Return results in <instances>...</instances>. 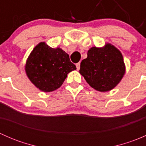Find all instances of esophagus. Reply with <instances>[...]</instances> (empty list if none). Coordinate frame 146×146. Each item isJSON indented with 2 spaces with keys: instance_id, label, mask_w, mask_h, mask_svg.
<instances>
[{
  "instance_id": "34e87169",
  "label": "esophagus",
  "mask_w": 146,
  "mask_h": 146,
  "mask_svg": "<svg viewBox=\"0 0 146 146\" xmlns=\"http://www.w3.org/2000/svg\"><path fill=\"white\" fill-rule=\"evenodd\" d=\"M76 68H77L78 70L80 69V63H78V64H76Z\"/></svg>"
}]
</instances>
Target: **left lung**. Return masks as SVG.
Segmentation results:
<instances>
[{
  "label": "left lung",
  "mask_w": 146,
  "mask_h": 146,
  "mask_svg": "<svg viewBox=\"0 0 146 146\" xmlns=\"http://www.w3.org/2000/svg\"><path fill=\"white\" fill-rule=\"evenodd\" d=\"M123 56L111 44L101 48L93 46L88 51V57L80 63V73L96 90L107 92L115 88L125 74Z\"/></svg>",
  "instance_id": "obj_1"
}]
</instances>
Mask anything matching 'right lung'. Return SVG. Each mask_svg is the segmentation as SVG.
<instances>
[{
    "instance_id": "add662e5",
    "label": "right lung",
    "mask_w": 146,
    "mask_h": 146,
    "mask_svg": "<svg viewBox=\"0 0 146 146\" xmlns=\"http://www.w3.org/2000/svg\"><path fill=\"white\" fill-rule=\"evenodd\" d=\"M67 53L40 42L28 56L25 72L28 78L43 92H52L62 85L67 75L76 70Z\"/></svg>"
}]
</instances>
